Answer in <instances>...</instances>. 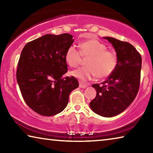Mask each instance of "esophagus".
I'll return each instance as SVG.
<instances>
[{
  "mask_svg": "<svg viewBox=\"0 0 153 153\" xmlns=\"http://www.w3.org/2000/svg\"><path fill=\"white\" fill-rule=\"evenodd\" d=\"M79 86L80 88H86L88 86V85H87V84H83L82 82H79Z\"/></svg>",
  "mask_w": 153,
  "mask_h": 153,
  "instance_id": "34e87169",
  "label": "esophagus"
}]
</instances>
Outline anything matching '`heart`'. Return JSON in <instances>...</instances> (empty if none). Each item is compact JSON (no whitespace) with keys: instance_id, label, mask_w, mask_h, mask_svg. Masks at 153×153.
I'll list each match as a JSON object with an SVG mask.
<instances>
[{"instance_id":"heart-1","label":"heart","mask_w":153,"mask_h":153,"mask_svg":"<svg viewBox=\"0 0 153 153\" xmlns=\"http://www.w3.org/2000/svg\"><path fill=\"white\" fill-rule=\"evenodd\" d=\"M79 51L75 46L67 48L65 55L69 66L76 67L82 62V56L88 57L85 62L86 66L71 71L76 78L85 81L97 76L103 79L111 76L117 65V56L115 53L107 50L104 44L96 39L83 42L79 45Z\"/></svg>"}]
</instances>
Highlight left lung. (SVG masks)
Wrapping results in <instances>:
<instances>
[{
	"label": "left lung",
	"mask_w": 153,
	"mask_h": 153,
	"mask_svg": "<svg viewBox=\"0 0 153 153\" xmlns=\"http://www.w3.org/2000/svg\"><path fill=\"white\" fill-rule=\"evenodd\" d=\"M104 38L115 48L117 65L100 85H92L97 96L90 107L98 115L111 117L123 112L135 99L140 83L142 57L131 44L111 37Z\"/></svg>",
	"instance_id": "8db88e82"
}]
</instances>
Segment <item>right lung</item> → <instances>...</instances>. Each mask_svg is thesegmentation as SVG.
I'll list each match as a JSON object with an SVG mask.
<instances>
[{
	"label": "right lung",
	"instance_id": "add662e5",
	"mask_svg": "<svg viewBox=\"0 0 153 153\" xmlns=\"http://www.w3.org/2000/svg\"><path fill=\"white\" fill-rule=\"evenodd\" d=\"M74 40L69 33L46 34L25 45L21 53L16 77L25 102L38 114L53 116L67 107L69 96L79 86L67 73L65 53Z\"/></svg>",
	"mask_w": 153,
	"mask_h": 153
}]
</instances>
